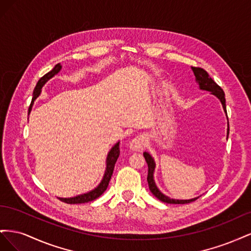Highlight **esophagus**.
<instances>
[{"label":"esophagus","instance_id":"esophagus-1","mask_svg":"<svg viewBox=\"0 0 251 251\" xmlns=\"http://www.w3.org/2000/svg\"><path fill=\"white\" fill-rule=\"evenodd\" d=\"M144 146V136L143 135H138L136 136L135 138L132 139L130 142V150L134 151H140L143 150Z\"/></svg>","mask_w":251,"mask_h":251}]
</instances>
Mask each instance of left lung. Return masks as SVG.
I'll return each mask as SVG.
<instances>
[{
    "mask_svg": "<svg viewBox=\"0 0 251 251\" xmlns=\"http://www.w3.org/2000/svg\"><path fill=\"white\" fill-rule=\"evenodd\" d=\"M192 70L195 74L196 76V81L199 83V88L201 90H205V91H208V92H211V94H214L215 96H217L220 101H221L222 105H223V109L226 113V104H225V94H224V91L221 89V87L218 86L217 83L215 82V80L212 79L208 73L205 71L202 68L199 67H192ZM227 115V114H226ZM229 134V126L228 128H227V135ZM144 158H146V161L148 163L149 166V172H148V183H149V188L151 193L153 194L157 199H159L162 202L165 203H170V204H186V203H191L194 202L195 200H197L199 198H194V199H189V200H176V199H171L169 198L168 196L163 195L159 189L157 188L156 184H155V181H154V171H155V161L154 159L151 158V156L147 153V151H144L143 153Z\"/></svg>",
    "mask_w": 251,
    "mask_h": 251,
    "instance_id": "1",
    "label": "left lung"
}]
</instances>
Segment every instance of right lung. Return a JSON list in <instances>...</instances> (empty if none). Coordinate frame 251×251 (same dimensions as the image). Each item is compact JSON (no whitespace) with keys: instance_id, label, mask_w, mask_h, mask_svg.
I'll return each instance as SVG.
<instances>
[{"instance_id":"right-lung-1","label":"right lung","mask_w":251,"mask_h":251,"mask_svg":"<svg viewBox=\"0 0 251 251\" xmlns=\"http://www.w3.org/2000/svg\"><path fill=\"white\" fill-rule=\"evenodd\" d=\"M60 69H62V66H60V64L55 65V67L53 68V69L50 72H48L47 74H45L44 76L41 77L40 80L37 81L36 86L34 88V91H33V97H32L31 104H30V108H29V113H30V111H31V108H32V104H33L34 100L40 96V94L42 92L43 86L50 78H52L53 76H54V75H56L60 71ZM119 154H120L119 142H117L115 146H114L111 149V151H109V154H108L107 168H105L103 178H102L100 183L98 184V186L96 188H94L93 191H91V192L86 193V194H82V195H78L76 197H72V198H59V200L65 202V203H68V204H80V203H87V202H90V201H93V200L97 199L98 197L103 194V192L105 191V189H107V187L109 185V182L111 180L112 174H113V171H114V166H115V163H116L117 159L119 157Z\"/></svg>"}]
</instances>
